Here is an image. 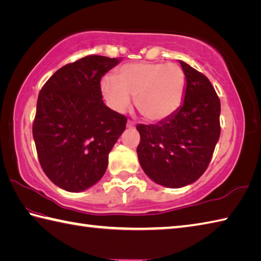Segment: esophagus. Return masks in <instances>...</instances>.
I'll list each match as a JSON object with an SVG mask.
<instances>
[{"instance_id":"1","label":"esophagus","mask_w":261,"mask_h":261,"mask_svg":"<svg viewBox=\"0 0 261 261\" xmlns=\"http://www.w3.org/2000/svg\"><path fill=\"white\" fill-rule=\"evenodd\" d=\"M127 127H128V128H134L135 124H134V122H133V121L128 120V121H127Z\"/></svg>"}]
</instances>
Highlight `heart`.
<instances>
[{
    "label": "heart",
    "instance_id": "obj_1",
    "mask_svg": "<svg viewBox=\"0 0 261 261\" xmlns=\"http://www.w3.org/2000/svg\"><path fill=\"white\" fill-rule=\"evenodd\" d=\"M116 80L103 78L101 90L112 109L125 112L132 99L141 116L158 122L173 116L183 105L186 93V75L176 63L136 62L122 66Z\"/></svg>",
    "mask_w": 261,
    "mask_h": 261
}]
</instances>
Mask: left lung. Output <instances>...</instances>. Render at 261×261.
Segmentation results:
<instances>
[{
  "label": "left lung",
  "instance_id": "8db88e82",
  "mask_svg": "<svg viewBox=\"0 0 261 261\" xmlns=\"http://www.w3.org/2000/svg\"><path fill=\"white\" fill-rule=\"evenodd\" d=\"M186 75L183 105L158 124L136 126L144 173L166 188L193 183L208 168L220 136V101L203 73L179 61Z\"/></svg>",
  "mask_w": 261,
  "mask_h": 261
}]
</instances>
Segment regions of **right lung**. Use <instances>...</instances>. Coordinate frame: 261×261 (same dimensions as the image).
I'll list each match as a JSON object with an SVG mask.
<instances>
[{"mask_svg": "<svg viewBox=\"0 0 261 261\" xmlns=\"http://www.w3.org/2000/svg\"><path fill=\"white\" fill-rule=\"evenodd\" d=\"M118 62L84 57L57 70L39 92L33 136L43 171L59 188L84 191L106 173L127 122L102 101L101 78Z\"/></svg>", "mask_w": 261, "mask_h": 261, "instance_id": "1", "label": "right lung"}]
</instances>
